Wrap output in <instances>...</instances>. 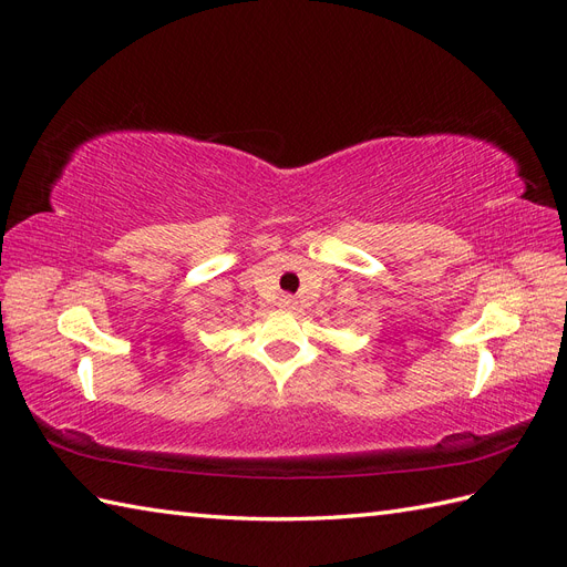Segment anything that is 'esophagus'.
Wrapping results in <instances>:
<instances>
[{
    "label": "esophagus",
    "instance_id": "esophagus-1",
    "mask_svg": "<svg viewBox=\"0 0 567 567\" xmlns=\"http://www.w3.org/2000/svg\"><path fill=\"white\" fill-rule=\"evenodd\" d=\"M279 307H281V310H293V307H296V298H293V296H281Z\"/></svg>",
    "mask_w": 567,
    "mask_h": 567
}]
</instances>
